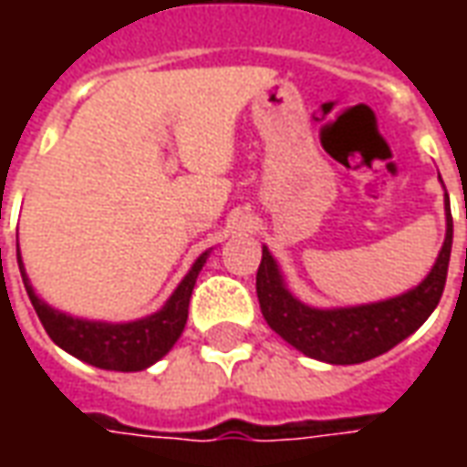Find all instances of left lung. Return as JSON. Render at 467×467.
<instances>
[{"label":"left lung","instance_id":"obj_1","mask_svg":"<svg viewBox=\"0 0 467 467\" xmlns=\"http://www.w3.org/2000/svg\"><path fill=\"white\" fill-rule=\"evenodd\" d=\"M441 177V174H438ZM442 182V180H441ZM452 247V217L445 192V240L431 273L408 293L348 307H313L295 297L280 265L263 244L257 300L267 325L307 358L330 365H358L410 337L441 303Z\"/></svg>","mask_w":467,"mask_h":467}]
</instances>
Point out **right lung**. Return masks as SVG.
Masks as SVG:
<instances>
[{
  "label": "right lung",
  "instance_id": "obj_1",
  "mask_svg": "<svg viewBox=\"0 0 467 467\" xmlns=\"http://www.w3.org/2000/svg\"><path fill=\"white\" fill-rule=\"evenodd\" d=\"M210 253L213 250H204L194 260L192 267L187 270L180 285L174 287V293L167 297V303L157 313L144 315L130 323L87 320V317H75V315L57 310L35 293L19 250H16V263H19L26 295L55 345H59L69 355H75L77 360L102 368V370L137 372L147 370L150 365L162 360L180 340L184 325H187V307H190L197 275L207 263Z\"/></svg>",
  "mask_w": 467,
  "mask_h": 467
}]
</instances>
